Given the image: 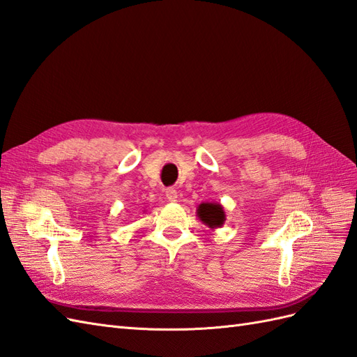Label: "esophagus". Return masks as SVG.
I'll return each instance as SVG.
<instances>
[{
    "label": "esophagus",
    "mask_w": 357,
    "mask_h": 357,
    "mask_svg": "<svg viewBox=\"0 0 357 357\" xmlns=\"http://www.w3.org/2000/svg\"><path fill=\"white\" fill-rule=\"evenodd\" d=\"M166 197L169 202H176L178 200V191L175 188H167L166 190Z\"/></svg>",
    "instance_id": "1"
}]
</instances>
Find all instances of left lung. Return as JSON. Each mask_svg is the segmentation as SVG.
Wrapping results in <instances>:
<instances>
[{
	"label": "left lung",
	"instance_id": "left-lung-1",
	"mask_svg": "<svg viewBox=\"0 0 357 357\" xmlns=\"http://www.w3.org/2000/svg\"><path fill=\"white\" fill-rule=\"evenodd\" d=\"M196 214L199 220L202 222L209 229H217V227H222L226 220V214L223 211V206L217 202H202L197 209Z\"/></svg>",
	"mask_w": 357,
	"mask_h": 357
}]
</instances>
